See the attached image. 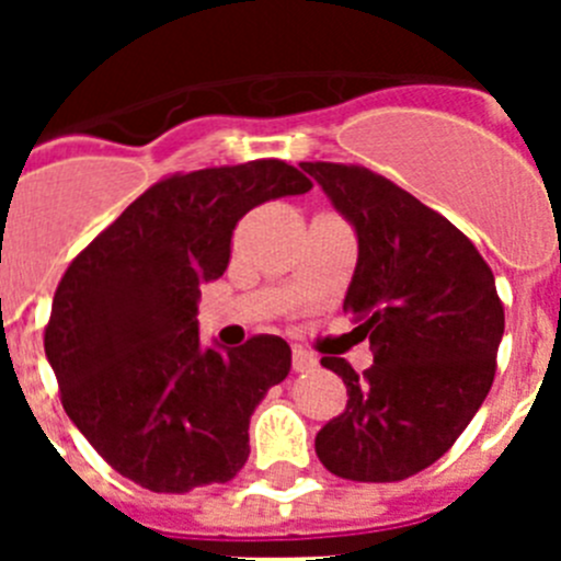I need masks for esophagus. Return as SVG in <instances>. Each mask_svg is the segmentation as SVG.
I'll use <instances>...</instances> for the list:
<instances>
[{"label": "esophagus", "mask_w": 561, "mask_h": 561, "mask_svg": "<svg viewBox=\"0 0 561 561\" xmlns=\"http://www.w3.org/2000/svg\"><path fill=\"white\" fill-rule=\"evenodd\" d=\"M314 365L317 356H311L309 351L295 348V354H291V370H295V374H309V370H314Z\"/></svg>", "instance_id": "esophagus-1"}]
</instances>
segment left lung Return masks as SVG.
Listing matches in <instances>:
<instances>
[{
  "instance_id": "left-lung-1",
  "label": "left lung",
  "mask_w": 561,
  "mask_h": 561,
  "mask_svg": "<svg viewBox=\"0 0 561 561\" xmlns=\"http://www.w3.org/2000/svg\"><path fill=\"white\" fill-rule=\"evenodd\" d=\"M359 238L342 309L370 340L374 365L340 356L323 368L348 388L345 413L317 433L331 474L393 483L453 447L492 390L503 300L478 247L433 207L370 168L300 162Z\"/></svg>"
}]
</instances>
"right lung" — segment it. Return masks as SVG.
Returning <instances> with one entry per match:
<instances>
[{
    "label": "right lung",
    "mask_w": 561,
    "mask_h": 561,
    "mask_svg": "<svg viewBox=\"0 0 561 561\" xmlns=\"http://www.w3.org/2000/svg\"><path fill=\"white\" fill-rule=\"evenodd\" d=\"M311 191L284 160L171 173L72 257L44 325L61 404L114 472L185 494L227 483L250 458V415L284 381L275 334L227 354L199 345V286L225 275L252 207Z\"/></svg>",
    "instance_id": "1"
}]
</instances>
